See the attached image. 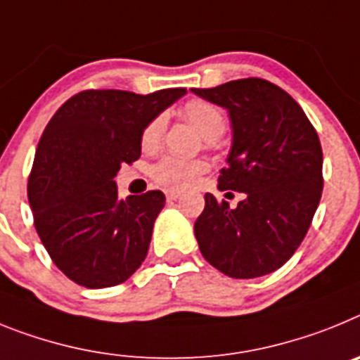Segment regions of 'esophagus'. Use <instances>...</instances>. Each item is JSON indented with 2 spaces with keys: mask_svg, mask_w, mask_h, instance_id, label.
I'll return each instance as SVG.
<instances>
[{
  "mask_svg": "<svg viewBox=\"0 0 360 360\" xmlns=\"http://www.w3.org/2000/svg\"><path fill=\"white\" fill-rule=\"evenodd\" d=\"M179 198H181V193L176 192V190H168V192H167L168 201H177Z\"/></svg>",
  "mask_w": 360,
  "mask_h": 360,
  "instance_id": "esophagus-1",
  "label": "esophagus"
}]
</instances>
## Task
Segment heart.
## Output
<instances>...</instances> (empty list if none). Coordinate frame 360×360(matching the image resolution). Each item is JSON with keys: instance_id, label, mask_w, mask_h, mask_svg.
I'll return each mask as SVG.
<instances>
[{"instance_id": "obj_1", "label": "heart", "mask_w": 360, "mask_h": 360, "mask_svg": "<svg viewBox=\"0 0 360 360\" xmlns=\"http://www.w3.org/2000/svg\"><path fill=\"white\" fill-rule=\"evenodd\" d=\"M181 114L206 141H215L226 130V117H224L223 110L212 103L202 101V99H192L186 103ZM165 128H167L165 115H158L146 124L141 134V146L145 152H154L161 145ZM206 168L208 165L201 159H181L168 155L152 167V177L167 188L184 190L198 183Z\"/></svg>"}]
</instances>
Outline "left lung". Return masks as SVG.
<instances>
[{"mask_svg": "<svg viewBox=\"0 0 360 360\" xmlns=\"http://www.w3.org/2000/svg\"><path fill=\"white\" fill-rule=\"evenodd\" d=\"M223 106L232 148L219 190L245 193L237 208L205 195L193 232L202 257L233 279H254L288 261L304 239L323 193V148L288 92L259 77L192 89Z\"/></svg>", "mask_w": 360, "mask_h": 360, "instance_id": "left-lung-1", "label": "left lung"}]
</instances>
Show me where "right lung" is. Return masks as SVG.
<instances>
[{
	"mask_svg": "<svg viewBox=\"0 0 360 360\" xmlns=\"http://www.w3.org/2000/svg\"><path fill=\"white\" fill-rule=\"evenodd\" d=\"M184 94L85 90L46 124L29 177V202L50 259L74 283L115 286L145 261L165 193L152 190L123 201L115 176L121 165L139 159L146 124Z\"/></svg>",
	"mask_w": 360,
	"mask_h": 360,
	"instance_id": "right-lung-1",
	"label": "right lung"
}]
</instances>
